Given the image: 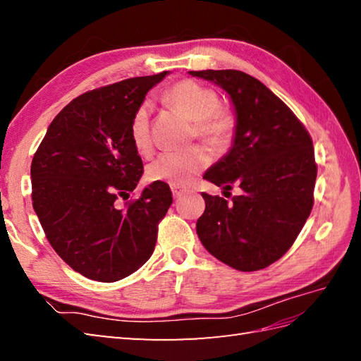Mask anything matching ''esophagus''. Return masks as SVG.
<instances>
[{"instance_id": "esophagus-1", "label": "esophagus", "mask_w": 361, "mask_h": 361, "mask_svg": "<svg viewBox=\"0 0 361 361\" xmlns=\"http://www.w3.org/2000/svg\"><path fill=\"white\" fill-rule=\"evenodd\" d=\"M171 189H172L173 198H180V197L185 195V192H186V189L185 188H180V186H171Z\"/></svg>"}]
</instances>
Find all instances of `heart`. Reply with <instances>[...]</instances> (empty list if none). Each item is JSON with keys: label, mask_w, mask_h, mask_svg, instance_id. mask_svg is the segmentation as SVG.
Here are the masks:
<instances>
[{"label": "heart", "mask_w": 361, "mask_h": 361, "mask_svg": "<svg viewBox=\"0 0 361 361\" xmlns=\"http://www.w3.org/2000/svg\"><path fill=\"white\" fill-rule=\"evenodd\" d=\"M166 101L188 119L195 122V135L214 149H224L234 133V119L228 111L219 109V96L214 90L195 80L185 79L173 83L166 91ZM150 110L141 104L130 121V137L141 155H147L152 147ZM209 164V153L203 147L186 152H166L147 167L150 181H164L172 186H188Z\"/></svg>", "instance_id": "heart-1"}]
</instances>
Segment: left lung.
Returning a JSON list of instances; mask_svg holds the SVG:
<instances>
[{
	"label": "left lung",
	"mask_w": 361,
	"mask_h": 361,
	"mask_svg": "<svg viewBox=\"0 0 361 361\" xmlns=\"http://www.w3.org/2000/svg\"><path fill=\"white\" fill-rule=\"evenodd\" d=\"M189 74L225 90L235 110L233 147L203 178L225 190H242L229 203L203 192L206 208L197 234L224 264L240 271L262 270L286 255L310 216L317 180L312 137L252 75L237 70Z\"/></svg>",
	"instance_id": "obj_1"
}]
</instances>
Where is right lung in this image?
<instances>
[{
    "label": "right lung",
    "instance_id": "1",
    "mask_svg": "<svg viewBox=\"0 0 361 361\" xmlns=\"http://www.w3.org/2000/svg\"><path fill=\"white\" fill-rule=\"evenodd\" d=\"M169 71L80 94L48 127L30 164L32 206L46 239L74 271L114 282L142 267L155 250L158 224L172 204L164 181L127 200L144 172L130 121Z\"/></svg>",
    "mask_w": 361,
    "mask_h": 361
}]
</instances>
